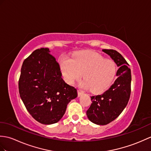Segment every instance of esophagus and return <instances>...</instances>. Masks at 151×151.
I'll use <instances>...</instances> for the list:
<instances>
[{"instance_id":"obj_1","label":"esophagus","mask_w":151,"mask_h":151,"mask_svg":"<svg viewBox=\"0 0 151 151\" xmlns=\"http://www.w3.org/2000/svg\"><path fill=\"white\" fill-rule=\"evenodd\" d=\"M83 94V92L82 91H81V90H78V96H82Z\"/></svg>"}]
</instances>
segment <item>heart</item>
<instances>
[{
    "label": "heart",
    "mask_w": 151,
    "mask_h": 151,
    "mask_svg": "<svg viewBox=\"0 0 151 151\" xmlns=\"http://www.w3.org/2000/svg\"><path fill=\"white\" fill-rule=\"evenodd\" d=\"M60 69L67 82L73 83L82 76L81 86L94 93L104 91L114 78L116 65L109 59L94 52H81L71 58L62 56L58 60Z\"/></svg>",
    "instance_id": "obj_1"
}]
</instances>
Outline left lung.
<instances>
[{
	"label": "left lung",
	"instance_id": "1",
	"mask_svg": "<svg viewBox=\"0 0 151 151\" xmlns=\"http://www.w3.org/2000/svg\"><path fill=\"white\" fill-rule=\"evenodd\" d=\"M110 56L119 69L113 85L100 95L91 96L92 104L87 111V116L93 123L104 125L115 120L125 107L131 95V73L128 63L122 55L113 50H102Z\"/></svg>",
	"mask_w": 151,
	"mask_h": 151
}]
</instances>
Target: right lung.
<instances>
[{"mask_svg": "<svg viewBox=\"0 0 151 151\" xmlns=\"http://www.w3.org/2000/svg\"><path fill=\"white\" fill-rule=\"evenodd\" d=\"M48 48L36 50L24 61L19 81L20 96L33 118L45 125L55 124L65 114L77 90L62 78L58 63Z\"/></svg>", "mask_w": 151, "mask_h": 151, "instance_id": "right-lung-1", "label": "right lung"}]
</instances>
